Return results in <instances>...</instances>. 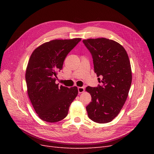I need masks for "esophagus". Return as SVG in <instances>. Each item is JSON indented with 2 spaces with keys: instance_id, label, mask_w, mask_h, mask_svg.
Returning a JSON list of instances; mask_svg holds the SVG:
<instances>
[{
  "instance_id": "esophagus-1",
  "label": "esophagus",
  "mask_w": 154,
  "mask_h": 154,
  "mask_svg": "<svg viewBox=\"0 0 154 154\" xmlns=\"http://www.w3.org/2000/svg\"><path fill=\"white\" fill-rule=\"evenodd\" d=\"M78 92L80 94V93H82L85 91V88L83 87H78Z\"/></svg>"
}]
</instances>
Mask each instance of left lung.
Here are the masks:
<instances>
[{"label":"left lung","mask_w":154,"mask_h":154,"mask_svg":"<svg viewBox=\"0 0 154 154\" xmlns=\"http://www.w3.org/2000/svg\"><path fill=\"white\" fill-rule=\"evenodd\" d=\"M93 58L94 72L101 85L87 87L92 101L86 106L88 116L98 123L110 122L123 108L132 83V70L123 46L105 38L83 40Z\"/></svg>","instance_id":"left-lung-1"}]
</instances>
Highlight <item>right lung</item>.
Segmentation results:
<instances>
[{"label":"right lung","mask_w":154,"mask_h":154,"mask_svg":"<svg viewBox=\"0 0 154 154\" xmlns=\"http://www.w3.org/2000/svg\"><path fill=\"white\" fill-rule=\"evenodd\" d=\"M81 40H51L38 46L31 55L26 72L27 91L42 120L54 123L64 119L78 95L76 87H59L56 80L65 58Z\"/></svg>","instance_id":"1"}]
</instances>
